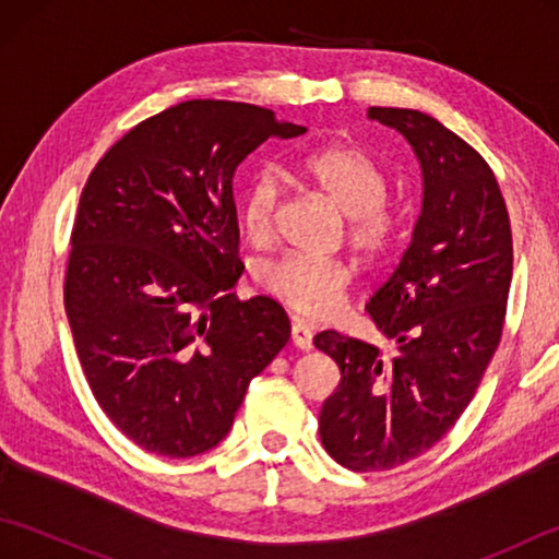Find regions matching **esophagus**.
<instances>
[{
	"instance_id": "obj_1",
	"label": "esophagus",
	"mask_w": 559,
	"mask_h": 559,
	"mask_svg": "<svg viewBox=\"0 0 559 559\" xmlns=\"http://www.w3.org/2000/svg\"><path fill=\"white\" fill-rule=\"evenodd\" d=\"M290 341H293L295 346H298L300 350H310V348H312V329L307 326V324H302V322H298V319H295L293 326H290Z\"/></svg>"
}]
</instances>
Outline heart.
<instances>
[{
  "label": "heart",
  "instance_id": "obj_1",
  "mask_svg": "<svg viewBox=\"0 0 559 559\" xmlns=\"http://www.w3.org/2000/svg\"><path fill=\"white\" fill-rule=\"evenodd\" d=\"M300 175L331 204L350 218V247L367 261L391 252L401 235V213L386 204V175L365 151L334 144L302 158ZM281 199L276 175L261 170L247 180L237 199V221L252 245L273 235ZM259 286L293 312L307 319H326L343 302L350 273L336 259L283 254L259 266Z\"/></svg>",
  "mask_w": 559,
  "mask_h": 559
}]
</instances>
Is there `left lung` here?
I'll use <instances>...</instances> for the list:
<instances>
[{
	"label": "left lung",
	"instance_id": "left-lung-1",
	"mask_svg": "<svg viewBox=\"0 0 559 559\" xmlns=\"http://www.w3.org/2000/svg\"><path fill=\"white\" fill-rule=\"evenodd\" d=\"M367 117L411 144L423 209L396 271L365 307L399 343L396 358L336 331L314 336L341 370L319 437L341 466L386 471L435 447L476 394L502 336L512 228L490 165L461 136L418 110Z\"/></svg>",
	"mask_w": 559,
	"mask_h": 559
}]
</instances>
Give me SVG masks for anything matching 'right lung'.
<instances>
[{
  "instance_id": "1",
  "label": "right lung",
  "mask_w": 559,
  "mask_h": 559,
  "mask_svg": "<svg viewBox=\"0 0 559 559\" xmlns=\"http://www.w3.org/2000/svg\"><path fill=\"white\" fill-rule=\"evenodd\" d=\"M307 129L257 105L187 100L136 124L81 192L64 310L93 396L134 444L189 459L230 432L247 386L290 338L242 276L233 177L269 136Z\"/></svg>"
}]
</instances>
